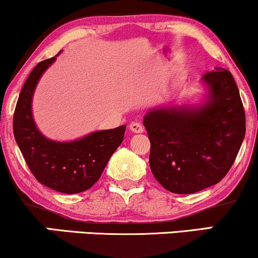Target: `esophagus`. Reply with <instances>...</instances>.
Returning <instances> with one entry per match:
<instances>
[{"instance_id":"obj_1","label":"esophagus","mask_w":258,"mask_h":258,"mask_svg":"<svg viewBox=\"0 0 258 258\" xmlns=\"http://www.w3.org/2000/svg\"><path fill=\"white\" fill-rule=\"evenodd\" d=\"M130 130H131L133 133H142L144 131V127H143V125H142V123H139V122H137V121H135V122L130 123Z\"/></svg>"}]
</instances>
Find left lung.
Returning a JSON list of instances; mask_svg holds the SVG:
<instances>
[{"mask_svg": "<svg viewBox=\"0 0 258 258\" xmlns=\"http://www.w3.org/2000/svg\"><path fill=\"white\" fill-rule=\"evenodd\" d=\"M206 102L199 106H164L144 116L155 179L176 194L217 184L235 161L245 137V111L229 70L203 76Z\"/></svg>", "mask_w": 258, "mask_h": 258, "instance_id": "1", "label": "left lung"}]
</instances>
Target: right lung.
Returning <instances> with one entry per match:
<instances>
[{
  "mask_svg": "<svg viewBox=\"0 0 258 258\" xmlns=\"http://www.w3.org/2000/svg\"><path fill=\"white\" fill-rule=\"evenodd\" d=\"M57 55L40 61L26 79L14 110L13 132L31 173L41 184L59 193L76 194L99 179L112 153L122 143L126 125L92 132L73 142L52 141L38 131L32 119V96Z\"/></svg>",
  "mask_w": 258,
  "mask_h": 258,
  "instance_id": "1",
  "label": "right lung"
}]
</instances>
